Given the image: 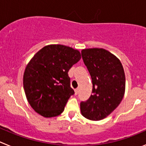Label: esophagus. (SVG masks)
I'll return each instance as SVG.
<instances>
[{
  "instance_id": "esophagus-1",
  "label": "esophagus",
  "mask_w": 146,
  "mask_h": 146,
  "mask_svg": "<svg viewBox=\"0 0 146 146\" xmlns=\"http://www.w3.org/2000/svg\"><path fill=\"white\" fill-rule=\"evenodd\" d=\"M74 92H75V95L78 94V93H79V88H76L75 90H74Z\"/></svg>"
}]
</instances>
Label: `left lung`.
<instances>
[{
  "instance_id": "1",
  "label": "left lung",
  "mask_w": 146,
  "mask_h": 146,
  "mask_svg": "<svg viewBox=\"0 0 146 146\" xmlns=\"http://www.w3.org/2000/svg\"><path fill=\"white\" fill-rule=\"evenodd\" d=\"M82 58L92 79V95L81 102L85 118L100 121L109 115L123 99L125 93L124 70L119 59L102 48L82 50Z\"/></svg>"
}]
</instances>
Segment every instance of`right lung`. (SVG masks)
Listing matches in <instances>:
<instances>
[{"mask_svg":"<svg viewBox=\"0 0 146 146\" xmlns=\"http://www.w3.org/2000/svg\"><path fill=\"white\" fill-rule=\"evenodd\" d=\"M80 58L78 50L62 44L47 45L35 54L25 68L23 87L37 113L52 118L63 113L74 94L68 72Z\"/></svg>","mask_w":146,"mask_h":146,"instance_id":"right-lung-1","label":"right lung"}]
</instances>
